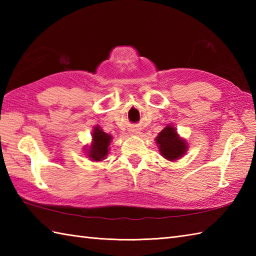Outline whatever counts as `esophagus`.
I'll return each mask as SVG.
<instances>
[{"mask_svg": "<svg viewBox=\"0 0 256 256\" xmlns=\"http://www.w3.org/2000/svg\"><path fill=\"white\" fill-rule=\"evenodd\" d=\"M132 134H134V135H138V134H140V131H138V130H133V131H132Z\"/></svg>", "mask_w": 256, "mask_h": 256, "instance_id": "34e87169", "label": "esophagus"}]
</instances>
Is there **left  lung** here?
Masks as SVG:
<instances>
[{"instance_id": "8db88e82", "label": "left lung", "mask_w": 256, "mask_h": 256, "mask_svg": "<svg viewBox=\"0 0 256 256\" xmlns=\"http://www.w3.org/2000/svg\"><path fill=\"white\" fill-rule=\"evenodd\" d=\"M156 142L160 146L162 156L166 160H175L182 157L186 152V143L179 138L176 130L172 126H166L156 138Z\"/></svg>"}]
</instances>
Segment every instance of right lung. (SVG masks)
<instances>
[{"instance_id": "add662e5", "label": "right lung", "mask_w": 256, "mask_h": 256, "mask_svg": "<svg viewBox=\"0 0 256 256\" xmlns=\"http://www.w3.org/2000/svg\"><path fill=\"white\" fill-rule=\"evenodd\" d=\"M92 138H94V142H92L88 152L89 157L92 160L96 162L104 160L108 152V146H110L112 136L103 132L99 126H96L94 128V133H92Z\"/></svg>"}]
</instances>
